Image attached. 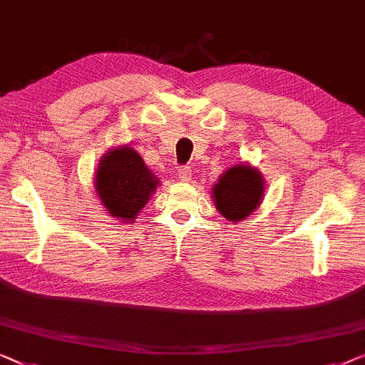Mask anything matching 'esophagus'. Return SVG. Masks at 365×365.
Returning a JSON list of instances; mask_svg holds the SVG:
<instances>
[{
  "mask_svg": "<svg viewBox=\"0 0 365 365\" xmlns=\"http://www.w3.org/2000/svg\"><path fill=\"white\" fill-rule=\"evenodd\" d=\"M178 178H180V182H190V180H192V168H190V167H180V168H178Z\"/></svg>",
  "mask_w": 365,
  "mask_h": 365,
  "instance_id": "obj_1",
  "label": "esophagus"
}]
</instances>
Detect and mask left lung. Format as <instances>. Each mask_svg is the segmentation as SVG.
Masks as SVG:
<instances>
[{"label": "left lung", "mask_w": 365, "mask_h": 365, "mask_svg": "<svg viewBox=\"0 0 365 365\" xmlns=\"http://www.w3.org/2000/svg\"><path fill=\"white\" fill-rule=\"evenodd\" d=\"M264 197V180L258 168L250 163L230 167L212 187L215 208L228 222H243L259 207Z\"/></svg>", "instance_id": "8db88e82"}]
</instances>
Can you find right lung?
<instances>
[{"mask_svg":"<svg viewBox=\"0 0 365 365\" xmlns=\"http://www.w3.org/2000/svg\"><path fill=\"white\" fill-rule=\"evenodd\" d=\"M96 193L106 212L122 223H133L160 180L130 145L104 153L94 175Z\"/></svg>","mask_w":365,"mask_h":365,"instance_id":"1","label":"right lung"}]
</instances>
